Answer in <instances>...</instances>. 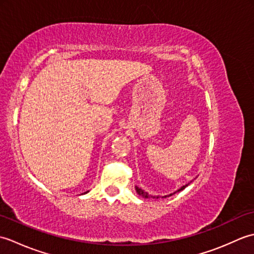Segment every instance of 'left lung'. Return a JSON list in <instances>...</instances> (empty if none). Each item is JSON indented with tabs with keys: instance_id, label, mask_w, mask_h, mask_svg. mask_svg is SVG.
<instances>
[{
	"instance_id": "left-lung-1",
	"label": "left lung",
	"mask_w": 254,
	"mask_h": 254,
	"mask_svg": "<svg viewBox=\"0 0 254 254\" xmlns=\"http://www.w3.org/2000/svg\"><path fill=\"white\" fill-rule=\"evenodd\" d=\"M186 187L187 186H183L181 189H179V190H178V192L179 191H181V190H183V189H186ZM135 190H136V192H137V194L138 195H142L143 197H145V198H148V197H152L150 195H148L147 194V192H145L144 190H142V189H139V188H137V187H135ZM171 195V194H170ZM165 197H167V196H165Z\"/></svg>"
}]
</instances>
